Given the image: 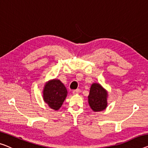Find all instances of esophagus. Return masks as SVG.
<instances>
[{"label": "esophagus", "instance_id": "1", "mask_svg": "<svg viewBox=\"0 0 148 148\" xmlns=\"http://www.w3.org/2000/svg\"><path fill=\"white\" fill-rule=\"evenodd\" d=\"M80 92V89H76V90H73V92H72V93H73L74 94H78Z\"/></svg>", "mask_w": 148, "mask_h": 148}]
</instances>
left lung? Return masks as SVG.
Returning <instances> with one entry per match:
<instances>
[{
	"mask_svg": "<svg viewBox=\"0 0 148 148\" xmlns=\"http://www.w3.org/2000/svg\"><path fill=\"white\" fill-rule=\"evenodd\" d=\"M107 92L99 84L94 83L91 86L88 96V103L92 110L100 112L107 106Z\"/></svg>",
	"mask_w": 148,
	"mask_h": 148,
	"instance_id": "8db88e82",
	"label": "left lung"
}]
</instances>
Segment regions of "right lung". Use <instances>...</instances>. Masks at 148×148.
Returning a JSON list of instances; mask_svg holds the SVG:
<instances>
[{"label":"right lung","instance_id":"right-lung-1","mask_svg":"<svg viewBox=\"0 0 148 148\" xmlns=\"http://www.w3.org/2000/svg\"><path fill=\"white\" fill-rule=\"evenodd\" d=\"M67 90L58 80H53L46 84L44 88L43 98L52 109L58 110L67 96Z\"/></svg>","mask_w":148,"mask_h":148}]
</instances>
